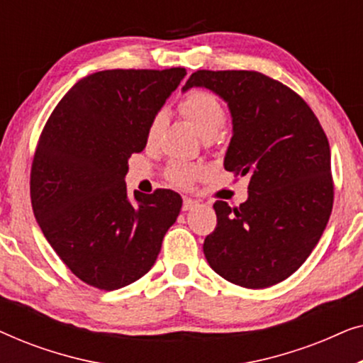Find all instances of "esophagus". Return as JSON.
<instances>
[{
	"instance_id": "obj_1",
	"label": "esophagus",
	"mask_w": 363,
	"mask_h": 363,
	"mask_svg": "<svg viewBox=\"0 0 363 363\" xmlns=\"http://www.w3.org/2000/svg\"><path fill=\"white\" fill-rule=\"evenodd\" d=\"M196 205H198V201L191 200V198H188V196L183 198V211H190V210H193V208H195Z\"/></svg>"
}]
</instances>
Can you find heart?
Masks as SVG:
<instances>
[{
	"label": "heart",
	"instance_id": "1",
	"mask_svg": "<svg viewBox=\"0 0 363 363\" xmlns=\"http://www.w3.org/2000/svg\"><path fill=\"white\" fill-rule=\"evenodd\" d=\"M177 111L190 125L196 128L201 137L211 138V140L226 122L225 106H223V102L218 99V96H215L211 91H206V89L195 87L186 94H183V97L177 104ZM160 128L162 116H155L147 127V143H153L157 140ZM165 173L168 180L175 183L177 186L188 188L198 178L203 177L205 170L198 165H190V163L173 162L167 167Z\"/></svg>",
	"mask_w": 363,
	"mask_h": 363
}]
</instances>
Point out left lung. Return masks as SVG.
<instances>
[{"mask_svg": "<svg viewBox=\"0 0 363 363\" xmlns=\"http://www.w3.org/2000/svg\"><path fill=\"white\" fill-rule=\"evenodd\" d=\"M206 87L225 99L233 137L225 168L247 177L240 206L215 201L216 228L203 251L233 284L262 289L299 269L319 242L334 205L330 148L304 99L256 71H196L183 91Z\"/></svg>", "mask_w": 363, "mask_h": 363, "instance_id": "obj_1", "label": "left lung"}]
</instances>
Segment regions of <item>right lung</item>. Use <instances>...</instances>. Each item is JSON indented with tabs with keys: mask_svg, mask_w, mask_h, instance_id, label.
<instances>
[{
	"mask_svg": "<svg viewBox=\"0 0 363 363\" xmlns=\"http://www.w3.org/2000/svg\"><path fill=\"white\" fill-rule=\"evenodd\" d=\"M185 67L112 69L84 77L49 116L31 165V203L64 264L86 284L121 289L155 264L182 198L133 191L128 158L147 145V127L185 77Z\"/></svg>",
	"mask_w": 363,
	"mask_h": 363,
	"instance_id": "1",
	"label": "right lung"
}]
</instances>
